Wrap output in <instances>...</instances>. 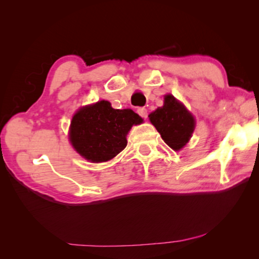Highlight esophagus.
<instances>
[{
    "mask_svg": "<svg viewBox=\"0 0 259 259\" xmlns=\"http://www.w3.org/2000/svg\"><path fill=\"white\" fill-rule=\"evenodd\" d=\"M137 112H138L140 116L144 117V119H146V117H147V109L145 107H139L137 109Z\"/></svg>",
    "mask_w": 259,
    "mask_h": 259,
    "instance_id": "esophagus-1",
    "label": "esophagus"
}]
</instances>
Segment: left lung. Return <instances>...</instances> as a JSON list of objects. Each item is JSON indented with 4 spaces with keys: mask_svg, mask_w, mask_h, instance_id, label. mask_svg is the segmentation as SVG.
<instances>
[{
    "mask_svg": "<svg viewBox=\"0 0 259 259\" xmlns=\"http://www.w3.org/2000/svg\"><path fill=\"white\" fill-rule=\"evenodd\" d=\"M148 117L166 145L175 151L186 145L195 128L194 116L170 94L164 96L163 106L156 108Z\"/></svg>",
    "mask_w": 259,
    "mask_h": 259,
    "instance_id": "8db88e82",
    "label": "left lung"
}]
</instances>
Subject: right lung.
<instances>
[{
  "mask_svg": "<svg viewBox=\"0 0 259 259\" xmlns=\"http://www.w3.org/2000/svg\"><path fill=\"white\" fill-rule=\"evenodd\" d=\"M140 123L143 119L133 109H114L107 100H100L74 114L69 142L85 160L106 162L124 150L131 126Z\"/></svg>",
  "mask_w": 259,
  "mask_h": 259,
  "instance_id": "obj_1",
  "label": "right lung"
}]
</instances>
